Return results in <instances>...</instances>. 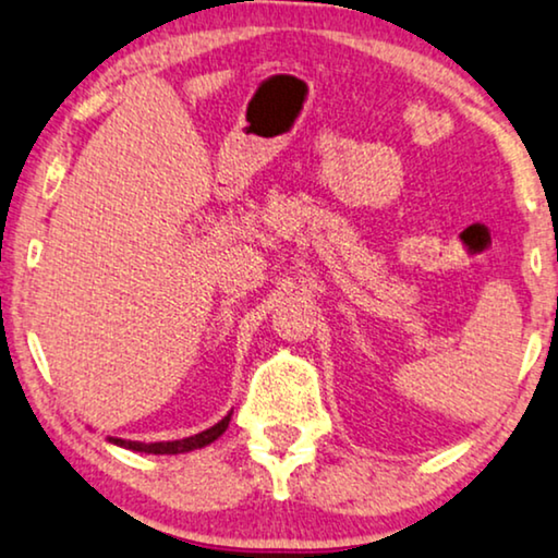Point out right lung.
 Listing matches in <instances>:
<instances>
[{"instance_id":"obj_1","label":"right lung","mask_w":558,"mask_h":558,"mask_svg":"<svg viewBox=\"0 0 558 558\" xmlns=\"http://www.w3.org/2000/svg\"><path fill=\"white\" fill-rule=\"evenodd\" d=\"M228 423H230V415L222 417V421L213 425V428L197 433V436H190L182 440H163V444H137V440H122V438H110V440L122 448H130V451H141V453H184V451H194V448L213 444L215 438H220L222 433H226Z\"/></svg>"}]
</instances>
